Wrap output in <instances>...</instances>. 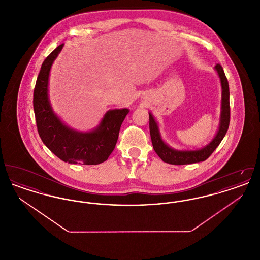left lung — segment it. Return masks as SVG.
I'll list each match as a JSON object with an SVG mask.
<instances>
[{
    "label": "left lung",
    "instance_id": "8db88e82",
    "mask_svg": "<svg viewBox=\"0 0 260 260\" xmlns=\"http://www.w3.org/2000/svg\"><path fill=\"white\" fill-rule=\"evenodd\" d=\"M215 71L220 79L221 84V111H220V120L217 133L214 137L210 140L203 148L197 150H177L168 145L161 136L159 124L154 119L153 115L149 113V127L150 136L153 144V148L158 156L162 161L171 165H189L199 161H206L212 152L220 144L224 136L226 135L229 123H230V104H229V85L225 73L223 71L221 65L216 64L214 67Z\"/></svg>",
    "mask_w": 260,
    "mask_h": 260
}]
</instances>
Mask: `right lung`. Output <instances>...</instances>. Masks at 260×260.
Segmentation results:
<instances>
[{"label":"right lung","instance_id":"right-lung-1","mask_svg":"<svg viewBox=\"0 0 260 260\" xmlns=\"http://www.w3.org/2000/svg\"><path fill=\"white\" fill-rule=\"evenodd\" d=\"M63 46H58L45 59L38 75L33 98L38 133L44 144L62 161L99 165L106 161L115 148L121 125L129 110H108L99 125L89 132H80L64 124L53 111L49 98L50 69Z\"/></svg>","mask_w":260,"mask_h":260}]
</instances>
